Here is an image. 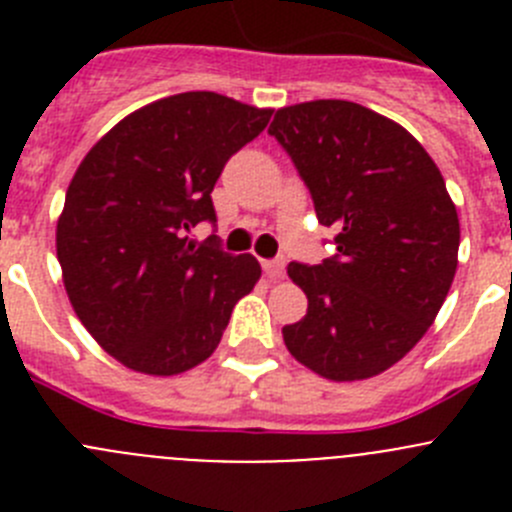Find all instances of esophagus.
Masks as SVG:
<instances>
[{
    "instance_id": "esophagus-1",
    "label": "esophagus",
    "mask_w": 512,
    "mask_h": 512,
    "mask_svg": "<svg viewBox=\"0 0 512 512\" xmlns=\"http://www.w3.org/2000/svg\"><path fill=\"white\" fill-rule=\"evenodd\" d=\"M264 274L269 279H282L284 277V261H261Z\"/></svg>"
}]
</instances>
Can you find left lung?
<instances>
[{"instance_id": "1", "label": "left lung", "mask_w": 512, "mask_h": 512, "mask_svg": "<svg viewBox=\"0 0 512 512\" xmlns=\"http://www.w3.org/2000/svg\"><path fill=\"white\" fill-rule=\"evenodd\" d=\"M269 133L336 230L330 259L287 266L307 315L284 325V343L330 382L377 377L425 336L454 282L459 215L441 171L402 125L346 99L282 107Z\"/></svg>"}]
</instances>
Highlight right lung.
<instances>
[{
    "instance_id": "obj_1",
    "label": "right lung",
    "mask_w": 512,
    "mask_h": 512,
    "mask_svg": "<svg viewBox=\"0 0 512 512\" xmlns=\"http://www.w3.org/2000/svg\"><path fill=\"white\" fill-rule=\"evenodd\" d=\"M269 117L215 92L174 94L130 112L76 169L56 228L66 295L133 372L171 377L202 364L259 282L251 253L184 233L215 223L217 176Z\"/></svg>"
}]
</instances>
